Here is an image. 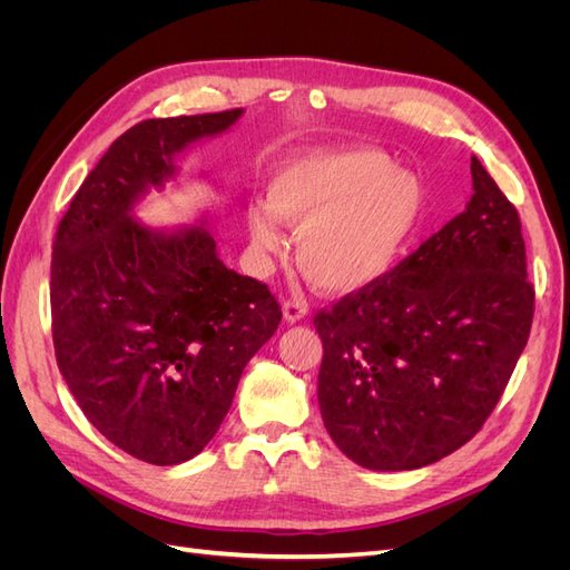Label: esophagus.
I'll return each instance as SVG.
<instances>
[{
	"label": "esophagus",
	"instance_id": "esophagus-1",
	"mask_svg": "<svg viewBox=\"0 0 570 570\" xmlns=\"http://www.w3.org/2000/svg\"><path fill=\"white\" fill-rule=\"evenodd\" d=\"M306 314H308V306H306L304 302H299V299H287V302H283V318H285L287 323H297V321H302Z\"/></svg>",
	"mask_w": 570,
	"mask_h": 570
}]
</instances>
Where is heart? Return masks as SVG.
<instances>
[{
	"mask_svg": "<svg viewBox=\"0 0 570 570\" xmlns=\"http://www.w3.org/2000/svg\"><path fill=\"white\" fill-rule=\"evenodd\" d=\"M268 210L254 204L256 252L281 254L273 213L297 235V264L318 289L352 295L381 283L416 235L428 206L421 176L371 147L314 149L285 161L268 183Z\"/></svg>",
	"mask_w": 570,
	"mask_h": 570,
	"instance_id": "obj_1",
	"label": "heart"
}]
</instances>
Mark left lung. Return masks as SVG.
Instances as JSON below:
<instances>
[{"mask_svg":"<svg viewBox=\"0 0 570 570\" xmlns=\"http://www.w3.org/2000/svg\"><path fill=\"white\" fill-rule=\"evenodd\" d=\"M463 214L381 283L314 318L318 406L344 456L413 471L469 442L502 396L534 312L515 206L471 157Z\"/></svg>","mask_w":570,"mask_h":570,"instance_id":"8db88e82","label":"left lung"}]
</instances>
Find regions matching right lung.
<instances>
[{"instance_id": "right-lung-1", "label": "right lung", "mask_w": 570, "mask_h": 570, "mask_svg": "<svg viewBox=\"0 0 570 570\" xmlns=\"http://www.w3.org/2000/svg\"><path fill=\"white\" fill-rule=\"evenodd\" d=\"M243 109L149 118L90 170L51 252V337L88 421L130 456L176 465L212 442L249 358L283 312L264 283L218 258L212 230L135 218L176 157L226 132Z\"/></svg>"}]
</instances>
